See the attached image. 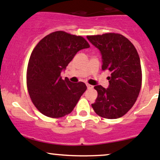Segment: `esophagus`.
I'll list each match as a JSON object with an SVG mask.
<instances>
[{"mask_svg":"<svg viewBox=\"0 0 160 160\" xmlns=\"http://www.w3.org/2000/svg\"><path fill=\"white\" fill-rule=\"evenodd\" d=\"M87 88H88V89H91L92 88H93V86H91V85L89 84V83H87Z\"/></svg>","mask_w":160,"mask_h":160,"instance_id":"obj_1","label":"esophagus"}]
</instances>
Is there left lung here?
Segmentation results:
<instances>
[{
  "label": "left lung",
  "instance_id": "left-lung-1",
  "mask_svg": "<svg viewBox=\"0 0 160 160\" xmlns=\"http://www.w3.org/2000/svg\"><path fill=\"white\" fill-rule=\"evenodd\" d=\"M88 39L101 51L102 70H108L109 87L97 85L98 98L92 108L104 118L122 117L136 101L142 87V68L139 56L134 45L118 33L88 35Z\"/></svg>",
  "mask_w": 160,
  "mask_h": 160
}]
</instances>
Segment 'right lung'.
I'll return each instance as SVG.
<instances>
[{"label":"right lung","mask_w":160,"mask_h":160,"mask_svg":"<svg viewBox=\"0 0 160 160\" xmlns=\"http://www.w3.org/2000/svg\"><path fill=\"white\" fill-rule=\"evenodd\" d=\"M89 47L82 36L57 31L44 37L34 48L27 69V88L42 114L57 118L73 110L87 86L83 82L62 80L60 73L77 52Z\"/></svg>","instance_id":"obj_1"}]
</instances>
